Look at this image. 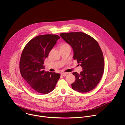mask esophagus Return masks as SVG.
I'll use <instances>...</instances> for the list:
<instances>
[{
	"mask_svg": "<svg viewBox=\"0 0 125 125\" xmlns=\"http://www.w3.org/2000/svg\"><path fill=\"white\" fill-rule=\"evenodd\" d=\"M67 74H68V73H61V75L63 76H66Z\"/></svg>",
	"mask_w": 125,
	"mask_h": 125,
	"instance_id": "1",
	"label": "esophagus"
}]
</instances>
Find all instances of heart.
I'll use <instances>...</instances> for the list:
<instances>
[{
    "label": "heart",
    "instance_id": "1",
    "mask_svg": "<svg viewBox=\"0 0 125 125\" xmlns=\"http://www.w3.org/2000/svg\"><path fill=\"white\" fill-rule=\"evenodd\" d=\"M70 47V45H69L68 44L66 43H63V44L61 45L60 48H61V47Z\"/></svg>",
    "mask_w": 125,
    "mask_h": 125
}]
</instances>
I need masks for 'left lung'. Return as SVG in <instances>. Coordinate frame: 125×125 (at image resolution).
Instances as JSON below:
<instances>
[{"label": "left lung", "mask_w": 125, "mask_h": 125, "mask_svg": "<svg viewBox=\"0 0 125 125\" xmlns=\"http://www.w3.org/2000/svg\"><path fill=\"white\" fill-rule=\"evenodd\" d=\"M60 36L73 50V59L80 64L83 71L73 73L75 81L72 89L80 93H87L96 87L104 71L102 51L93 37L82 32L61 33Z\"/></svg>", "instance_id": "1"}]
</instances>
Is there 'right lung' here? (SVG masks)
I'll return each instance as SVG.
<instances>
[{
  "instance_id": "1",
  "label": "right lung",
  "mask_w": 125,
  "mask_h": 125,
  "mask_svg": "<svg viewBox=\"0 0 125 125\" xmlns=\"http://www.w3.org/2000/svg\"><path fill=\"white\" fill-rule=\"evenodd\" d=\"M60 37L56 34L38 35L31 40L24 47L20 57L21 76L34 92L47 94L52 91L60 74L45 72L44 60Z\"/></svg>"
}]
</instances>
